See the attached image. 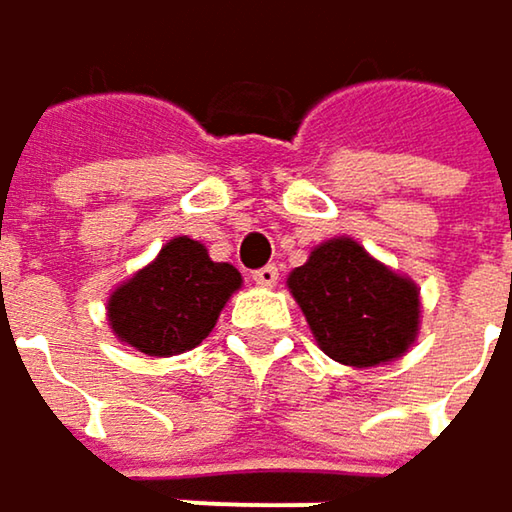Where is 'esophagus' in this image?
I'll use <instances>...</instances> for the list:
<instances>
[{
    "instance_id": "esophagus-1",
    "label": "esophagus",
    "mask_w": 512,
    "mask_h": 512,
    "mask_svg": "<svg viewBox=\"0 0 512 512\" xmlns=\"http://www.w3.org/2000/svg\"><path fill=\"white\" fill-rule=\"evenodd\" d=\"M277 280H280V271H277V265H265V268L253 271V283H256V286H262V289H271V286H277Z\"/></svg>"
}]
</instances>
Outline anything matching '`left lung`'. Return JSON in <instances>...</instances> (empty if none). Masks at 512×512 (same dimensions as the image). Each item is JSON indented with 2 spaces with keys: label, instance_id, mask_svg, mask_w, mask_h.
<instances>
[{
  "label": "left lung",
  "instance_id": "obj_1",
  "mask_svg": "<svg viewBox=\"0 0 512 512\" xmlns=\"http://www.w3.org/2000/svg\"><path fill=\"white\" fill-rule=\"evenodd\" d=\"M319 349L370 370L399 361L420 334V289L349 235L322 241L286 277Z\"/></svg>",
  "mask_w": 512,
  "mask_h": 512
}]
</instances>
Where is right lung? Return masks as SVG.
Masks as SVG:
<instances>
[{
    "label": "right lung",
    "instance_id": "1",
    "mask_svg": "<svg viewBox=\"0 0 512 512\" xmlns=\"http://www.w3.org/2000/svg\"><path fill=\"white\" fill-rule=\"evenodd\" d=\"M241 283L238 268L214 262L205 244L178 235L110 292L107 322L119 343L148 358H172L214 331Z\"/></svg>",
    "mask_w": 512,
    "mask_h": 512
}]
</instances>
